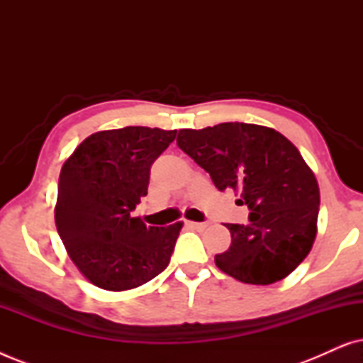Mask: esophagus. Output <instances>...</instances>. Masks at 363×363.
<instances>
[{"instance_id": "obj_1", "label": "esophagus", "mask_w": 363, "mask_h": 363, "mask_svg": "<svg viewBox=\"0 0 363 363\" xmlns=\"http://www.w3.org/2000/svg\"><path fill=\"white\" fill-rule=\"evenodd\" d=\"M186 225L193 228V230H205V228L208 226V223H196V221H186Z\"/></svg>"}]
</instances>
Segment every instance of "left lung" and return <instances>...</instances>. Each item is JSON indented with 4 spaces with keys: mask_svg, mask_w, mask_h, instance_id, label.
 Masks as SVG:
<instances>
[{
    "mask_svg": "<svg viewBox=\"0 0 363 363\" xmlns=\"http://www.w3.org/2000/svg\"><path fill=\"white\" fill-rule=\"evenodd\" d=\"M177 143L218 190H233L251 211L250 225H225L231 245L215 256L216 266L256 286L289 276L312 250L320 205L315 175L294 143L274 128L242 122L182 128Z\"/></svg>",
    "mask_w": 363,
    "mask_h": 363,
    "instance_id": "1",
    "label": "left lung"
}]
</instances>
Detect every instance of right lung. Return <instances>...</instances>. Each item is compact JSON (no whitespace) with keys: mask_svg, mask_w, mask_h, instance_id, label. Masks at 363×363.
<instances>
[{"mask_svg":"<svg viewBox=\"0 0 363 363\" xmlns=\"http://www.w3.org/2000/svg\"><path fill=\"white\" fill-rule=\"evenodd\" d=\"M177 130L123 127L89 135L64 162L54 220L82 276L106 291H128L170 262L182 221L147 226L132 211L147 195L152 163Z\"/></svg>","mask_w":363,"mask_h":363,"instance_id":"1","label":"right lung"}]
</instances>
